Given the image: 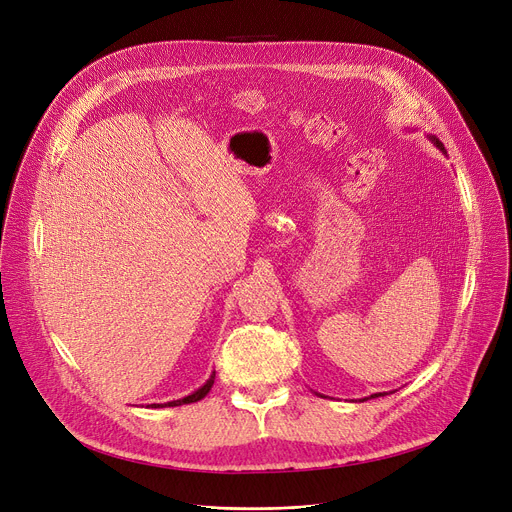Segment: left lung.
Masks as SVG:
<instances>
[{
  "label": "left lung",
  "mask_w": 512,
  "mask_h": 512,
  "mask_svg": "<svg viewBox=\"0 0 512 512\" xmlns=\"http://www.w3.org/2000/svg\"><path fill=\"white\" fill-rule=\"evenodd\" d=\"M429 140H431V142H433V144H435V146H437V148H439V150L445 154V148H443V144L439 142V138H435V136H429ZM376 396H382V394H372V399H376ZM362 401H366V399H362Z\"/></svg>",
  "instance_id": "8db88e82"
}]
</instances>
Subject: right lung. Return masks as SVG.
I'll use <instances>...</instances> for the list:
<instances>
[{"instance_id": "add662e5", "label": "right lung", "mask_w": 512, "mask_h": 512, "mask_svg": "<svg viewBox=\"0 0 512 512\" xmlns=\"http://www.w3.org/2000/svg\"><path fill=\"white\" fill-rule=\"evenodd\" d=\"M213 382H215V372L209 376V380L201 386V388H197L193 394H189V396H185V399H179V401H170V403H160V405H150L152 409H162V407H181V405H189V403H197V401H201L203 396L211 390V386H213Z\"/></svg>"}]
</instances>
